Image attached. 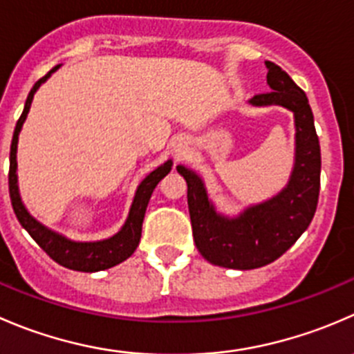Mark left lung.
<instances>
[{
	"instance_id": "left-lung-1",
	"label": "left lung",
	"mask_w": 354,
	"mask_h": 354,
	"mask_svg": "<svg viewBox=\"0 0 354 354\" xmlns=\"http://www.w3.org/2000/svg\"><path fill=\"white\" fill-rule=\"evenodd\" d=\"M272 91L257 93L252 105H282L296 118V164L289 185L272 201L254 205L239 218L216 214L204 183L194 171L178 166L187 180L192 233L198 252L212 264L254 270L279 259L310 226L320 194V142L308 97L282 67L266 62Z\"/></svg>"
}]
</instances>
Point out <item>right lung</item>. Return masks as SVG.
<instances>
[{"label": "right lung", "mask_w": 354, "mask_h": 354, "mask_svg": "<svg viewBox=\"0 0 354 354\" xmlns=\"http://www.w3.org/2000/svg\"><path fill=\"white\" fill-rule=\"evenodd\" d=\"M58 67H60V65L51 68L44 77H41L39 81L32 86V90L27 95L26 107H24L22 115H20L19 121H17L15 131H13L12 138V147H10V198H12V207L13 211H15V216L20 221V225L27 230V233L36 240L37 245H39L55 263L62 264V266H65V268L68 270H75V272L93 273L100 272V270L112 268L115 264L128 259V257L135 252L136 247H138L140 236H142V223L143 218H145L147 205H149L150 197H152L153 188H156L157 183L169 173L173 162H171V160L164 162L162 166L157 167L156 171H152V173L140 183L124 226L121 228V232L115 233L111 239L100 240V242H72V240L65 239V236L58 235V233L51 232L46 226L37 223L36 219L27 212L22 201H20L19 187H17V142H19L20 128H22L24 121H26L34 93H36V90L41 86V82L46 81L51 75V72L57 71Z\"/></svg>", "instance_id": "right-lung-1"}]
</instances>
